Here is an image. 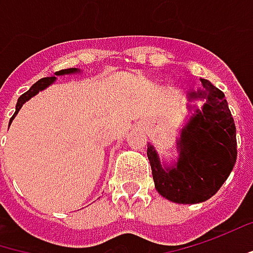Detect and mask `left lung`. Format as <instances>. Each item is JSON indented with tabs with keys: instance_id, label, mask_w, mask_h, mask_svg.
Returning <instances> with one entry per match:
<instances>
[{
	"instance_id": "obj_1",
	"label": "left lung",
	"mask_w": 253,
	"mask_h": 253,
	"mask_svg": "<svg viewBox=\"0 0 253 253\" xmlns=\"http://www.w3.org/2000/svg\"><path fill=\"white\" fill-rule=\"evenodd\" d=\"M203 110H196L182 131L180 157L173 169L163 170L156 152L147 146V157L157 192L174 203H201L211 199L225 183L235 166L236 127L225 94L201 79Z\"/></svg>"
}]
</instances>
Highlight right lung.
I'll return each mask as SVG.
<instances>
[{
    "label": "right lung",
    "instance_id": "right-lung-1",
    "mask_svg": "<svg viewBox=\"0 0 253 253\" xmlns=\"http://www.w3.org/2000/svg\"><path fill=\"white\" fill-rule=\"evenodd\" d=\"M74 71H77V68H67V70H60V71H57L55 74L57 76H61V74H68V73H74ZM55 80V77L52 76V77H44V79H41V80H38L36 84H33V87L28 90V91H25L24 94L20 96L18 98V101H17V107H15V113H14V116L11 117V120H9V125H11V122H12V119L15 117V114L20 112V109H21V106H23L24 103L27 101V100H30L33 96H36L38 91H41V90H44L47 85H50L52 82Z\"/></svg>",
    "mask_w": 253,
    "mask_h": 253
}]
</instances>
